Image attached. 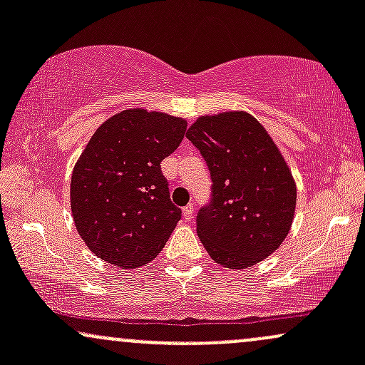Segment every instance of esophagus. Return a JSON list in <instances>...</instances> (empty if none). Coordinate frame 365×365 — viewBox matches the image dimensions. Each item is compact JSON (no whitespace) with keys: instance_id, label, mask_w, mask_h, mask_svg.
<instances>
[{"instance_id":"esophagus-1","label":"esophagus","mask_w":365,"mask_h":365,"mask_svg":"<svg viewBox=\"0 0 365 365\" xmlns=\"http://www.w3.org/2000/svg\"><path fill=\"white\" fill-rule=\"evenodd\" d=\"M194 216V204H188L187 207H183V220L190 221Z\"/></svg>"}]
</instances>
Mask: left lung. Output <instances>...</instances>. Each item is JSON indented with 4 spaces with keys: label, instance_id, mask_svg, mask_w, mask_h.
Instances as JSON below:
<instances>
[{
    "label": "left lung",
    "instance_id": "8db88e82",
    "mask_svg": "<svg viewBox=\"0 0 365 365\" xmlns=\"http://www.w3.org/2000/svg\"><path fill=\"white\" fill-rule=\"evenodd\" d=\"M187 139L212 182L195 217L197 235L212 261L245 269L273 254L292 226L297 188L262 125L242 111L202 116Z\"/></svg>",
    "mask_w": 365,
    "mask_h": 365
}]
</instances>
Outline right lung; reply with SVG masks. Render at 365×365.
<instances>
[{"label":"right lung","mask_w":365,"mask_h":365,"mask_svg":"<svg viewBox=\"0 0 365 365\" xmlns=\"http://www.w3.org/2000/svg\"><path fill=\"white\" fill-rule=\"evenodd\" d=\"M185 120L125 110L96 130L72 175L78 235L98 257L139 267L161 252L182 211L171 202L161 161L177 150Z\"/></svg>","instance_id":"obj_1"}]
</instances>
